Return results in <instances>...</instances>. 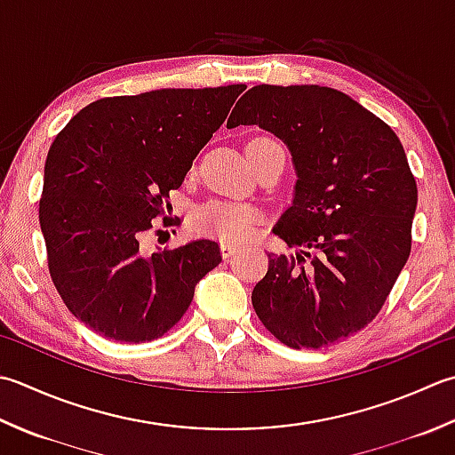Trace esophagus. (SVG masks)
I'll list each match as a JSON object with an SVG mask.
<instances>
[{
  "mask_svg": "<svg viewBox=\"0 0 455 455\" xmlns=\"http://www.w3.org/2000/svg\"><path fill=\"white\" fill-rule=\"evenodd\" d=\"M236 252V246L235 244H230V243H222L220 244V254H222V258H230Z\"/></svg>",
  "mask_w": 455,
  "mask_h": 455,
  "instance_id": "1",
  "label": "esophagus"
}]
</instances>
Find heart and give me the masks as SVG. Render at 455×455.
Instances as JSON below:
<instances>
[{
  "mask_svg": "<svg viewBox=\"0 0 455 455\" xmlns=\"http://www.w3.org/2000/svg\"><path fill=\"white\" fill-rule=\"evenodd\" d=\"M280 146L270 136H256L246 146V156L251 164H256L266 149ZM258 212L248 204L238 203H209L193 215V227L201 235H209L225 240V243H240L251 236L258 222Z\"/></svg>",
  "mask_w": 455,
  "mask_h": 455,
  "instance_id": "b5f03b06",
  "label": "heart"
}]
</instances>
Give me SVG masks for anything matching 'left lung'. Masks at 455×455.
<instances>
[{"label": "left lung", "instance_id": "8db88e82", "mask_svg": "<svg viewBox=\"0 0 455 455\" xmlns=\"http://www.w3.org/2000/svg\"><path fill=\"white\" fill-rule=\"evenodd\" d=\"M275 133L298 172L274 235L299 254H268L252 290L264 327L291 349L361 331L385 306L411 256L418 189L393 128L335 88L260 84L227 122Z\"/></svg>", "mask_w": 455, "mask_h": 455}]
</instances>
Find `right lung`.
I'll return each mask as SVG.
<instances>
[{
	"instance_id": "obj_1",
	"label": "right lung",
	"mask_w": 455,
	"mask_h": 455,
	"mask_svg": "<svg viewBox=\"0 0 455 455\" xmlns=\"http://www.w3.org/2000/svg\"><path fill=\"white\" fill-rule=\"evenodd\" d=\"M244 88L100 98L57 133L39 201L49 274L70 314L98 335L157 339L183 317L197 282L220 264L212 240L149 256L141 238L154 233L157 217L173 225L165 217L169 191L180 189Z\"/></svg>"
}]
</instances>
